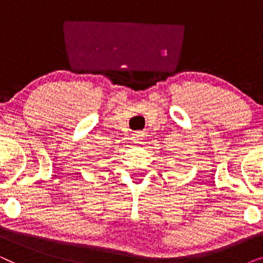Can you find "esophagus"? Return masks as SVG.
<instances>
[{
	"mask_svg": "<svg viewBox=\"0 0 263 263\" xmlns=\"http://www.w3.org/2000/svg\"><path fill=\"white\" fill-rule=\"evenodd\" d=\"M143 140V135L141 133H135V134H133V141L135 143H141V141Z\"/></svg>",
	"mask_w": 263,
	"mask_h": 263,
	"instance_id": "34e87169",
	"label": "esophagus"
}]
</instances>
